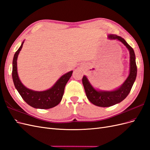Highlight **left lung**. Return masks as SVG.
<instances>
[{
    "label": "left lung",
    "instance_id": "obj_1",
    "mask_svg": "<svg viewBox=\"0 0 150 150\" xmlns=\"http://www.w3.org/2000/svg\"><path fill=\"white\" fill-rule=\"evenodd\" d=\"M109 38L112 40L117 39L122 42L127 47L129 52L130 69L129 74L127 80L125 81L120 88L113 91L96 90L91 85L86 76L82 79L86 97L91 103L101 107H108L118 103L127 97L131 91L137 74V67L135 60V54L133 48L129 46L124 38L117 35H110Z\"/></svg>",
    "mask_w": 150,
    "mask_h": 150
}]
</instances>
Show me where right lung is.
Listing matches in <instances>:
<instances>
[{
    "label": "right lung",
    "instance_id": "right-lung-1",
    "mask_svg": "<svg viewBox=\"0 0 150 150\" xmlns=\"http://www.w3.org/2000/svg\"><path fill=\"white\" fill-rule=\"evenodd\" d=\"M24 42L14 54L12 62V79L15 87L25 102L35 108L49 109L59 104L63 97L65 86L71 77L73 71L65 74L58 80L52 87L42 91H33L26 88L19 79L17 73V60Z\"/></svg>",
    "mask_w": 150,
    "mask_h": 150
}]
</instances>
